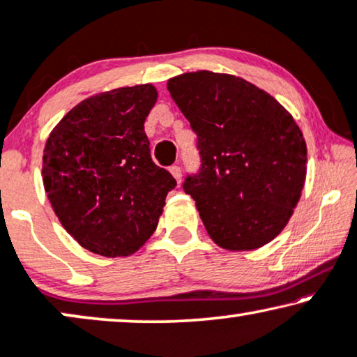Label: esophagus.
<instances>
[{
    "label": "esophagus",
    "mask_w": 357,
    "mask_h": 357,
    "mask_svg": "<svg viewBox=\"0 0 357 357\" xmlns=\"http://www.w3.org/2000/svg\"><path fill=\"white\" fill-rule=\"evenodd\" d=\"M169 171H171V174L174 176L176 181L181 183V179H183V171H181V168H179L178 165H173V166H171V168H169Z\"/></svg>",
    "instance_id": "34e87169"
}]
</instances>
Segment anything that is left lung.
Returning a JSON list of instances; mask_svg holds the SVG:
<instances>
[{
	"instance_id": "left-lung-1",
	"label": "left lung",
	"mask_w": 357,
	"mask_h": 357,
	"mask_svg": "<svg viewBox=\"0 0 357 357\" xmlns=\"http://www.w3.org/2000/svg\"><path fill=\"white\" fill-rule=\"evenodd\" d=\"M168 91L197 135L201 165L183 189L207 234L231 251L266 245L286 227L305 183L307 146L296 121L234 75L184 73Z\"/></svg>"
}]
</instances>
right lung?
Here are the masks:
<instances>
[{"label":"right lung","mask_w":357,"mask_h":357,"mask_svg":"<svg viewBox=\"0 0 357 357\" xmlns=\"http://www.w3.org/2000/svg\"><path fill=\"white\" fill-rule=\"evenodd\" d=\"M151 84L84 99L45 144L44 186L61 225L96 255L127 256L150 238L176 186L153 163L144 122L156 102Z\"/></svg>","instance_id":"obj_1"}]
</instances>
